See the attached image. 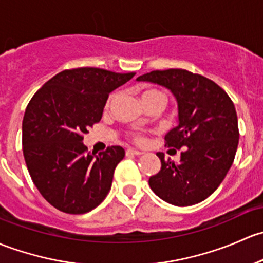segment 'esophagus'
<instances>
[{
    "label": "esophagus",
    "mask_w": 263,
    "mask_h": 263,
    "mask_svg": "<svg viewBox=\"0 0 263 263\" xmlns=\"http://www.w3.org/2000/svg\"><path fill=\"white\" fill-rule=\"evenodd\" d=\"M142 154H143V152H140V151L132 149V148L126 149V156H142Z\"/></svg>",
    "instance_id": "esophagus-1"
}]
</instances>
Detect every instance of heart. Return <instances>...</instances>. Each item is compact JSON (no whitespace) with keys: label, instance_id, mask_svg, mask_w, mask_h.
Returning <instances> with one entry per match:
<instances>
[{"label":"heart","instance_id":"obj_1","mask_svg":"<svg viewBox=\"0 0 263 263\" xmlns=\"http://www.w3.org/2000/svg\"><path fill=\"white\" fill-rule=\"evenodd\" d=\"M116 96H118L116 92H112V93L110 95L109 99H107L106 101V105H105L106 109L111 106V104L114 102V100L116 99ZM142 100L143 102H144V105L153 104V102H158V104L164 105V102H166V95H164L162 91L157 90V88H151V87L144 88V90L142 91ZM129 137H130L133 142L138 143V144H142V143L145 142V137L144 134H142V133H138V132L129 133Z\"/></svg>","mask_w":263,"mask_h":263}]
</instances>
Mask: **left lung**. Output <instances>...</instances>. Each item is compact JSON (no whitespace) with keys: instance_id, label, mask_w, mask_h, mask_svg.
<instances>
[{"instance_id":"left-lung-1","label":"left lung","mask_w":263,"mask_h":263,"mask_svg":"<svg viewBox=\"0 0 263 263\" xmlns=\"http://www.w3.org/2000/svg\"><path fill=\"white\" fill-rule=\"evenodd\" d=\"M137 80L167 87L178 105V125L167 133L164 142L166 147L181 149L180 163L157 153L162 167L149 178L151 189L176 206L204 201L228 173L239 142L231 97L214 81L186 69L152 71Z\"/></svg>"}]
</instances>
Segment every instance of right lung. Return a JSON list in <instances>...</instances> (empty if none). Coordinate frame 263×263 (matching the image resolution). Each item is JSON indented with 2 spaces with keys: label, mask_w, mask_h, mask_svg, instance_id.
I'll list each match as a JSON object with an SVG mask.
<instances>
[{
  "label": "right lung",
  "mask_w": 263,
  "mask_h": 263,
  "mask_svg": "<svg viewBox=\"0 0 263 263\" xmlns=\"http://www.w3.org/2000/svg\"><path fill=\"white\" fill-rule=\"evenodd\" d=\"M135 73L93 67L62 71L35 92L23 120V153L31 180L45 200L67 214L99 206L125 156L119 145L87 153L83 135L99 123L110 92Z\"/></svg>",
  "instance_id": "obj_1"
}]
</instances>
